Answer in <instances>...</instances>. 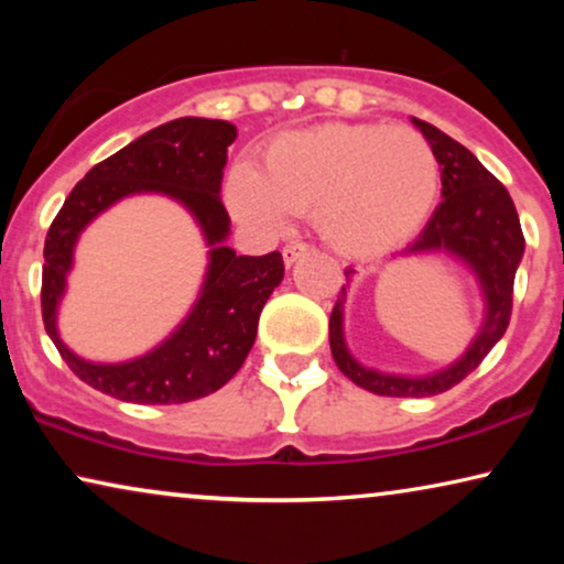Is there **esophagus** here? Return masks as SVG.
Wrapping results in <instances>:
<instances>
[{
  "label": "esophagus",
  "instance_id": "34e87169",
  "mask_svg": "<svg viewBox=\"0 0 564 564\" xmlns=\"http://www.w3.org/2000/svg\"><path fill=\"white\" fill-rule=\"evenodd\" d=\"M311 251V246L307 243H303V241H290L288 246H284L282 249V259H284V264H292V261H297L300 257H303V253H307Z\"/></svg>",
  "mask_w": 564,
  "mask_h": 564
}]
</instances>
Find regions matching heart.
I'll list each match as a JSON object with an SVG mask.
<instances>
[{
    "instance_id": "b5f03b06",
    "label": "heart",
    "mask_w": 564,
    "mask_h": 564,
    "mask_svg": "<svg viewBox=\"0 0 564 564\" xmlns=\"http://www.w3.org/2000/svg\"><path fill=\"white\" fill-rule=\"evenodd\" d=\"M438 180L436 151L415 130L334 122L276 138L259 172H230L226 195L253 226L280 228L284 213L313 215L334 249L372 257L423 226Z\"/></svg>"
}]
</instances>
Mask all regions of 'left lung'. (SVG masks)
Masks as SVG:
<instances>
[{
    "instance_id": "left-lung-1",
    "label": "left lung",
    "mask_w": 564,
    "mask_h": 564,
    "mask_svg": "<svg viewBox=\"0 0 564 564\" xmlns=\"http://www.w3.org/2000/svg\"><path fill=\"white\" fill-rule=\"evenodd\" d=\"M421 133L426 135L431 149L436 151L438 166H442V205L436 207L421 236L408 246L405 253L419 251H449L462 261H467L480 276L485 297H488V315L485 326L475 344L469 346L465 357L444 372L408 380V377L380 375L375 369H365L346 351L341 330V307L344 292L338 295L334 311L328 318L330 354L338 369L349 377L354 384L365 388L375 395L388 398H431L459 384L469 372L480 367L488 351L500 341L511 323L513 311V280L516 267L523 257V234L519 213L508 189L469 153L465 145L454 141L442 130L429 122L415 120ZM346 276L351 269H346Z\"/></svg>"
}]
</instances>
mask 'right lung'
Segmentation results:
<instances>
[{"label":"right lung","mask_w":564,"mask_h":564,"mask_svg":"<svg viewBox=\"0 0 564 564\" xmlns=\"http://www.w3.org/2000/svg\"><path fill=\"white\" fill-rule=\"evenodd\" d=\"M234 141L236 128L226 120L164 122L91 166L53 218L43 249L45 330L68 369L105 395L141 405L189 403L220 390L249 357L261 307L282 282L284 261L280 251L236 257L234 249L223 246L230 220L220 199V182ZM133 191H164L187 204L214 246L212 269L196 311L159 350L126 366H91L57 338L55 307L83 226Z\"/></svg>","instance_id":"add662e5"}]
</instances>
